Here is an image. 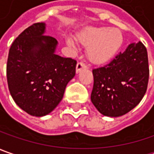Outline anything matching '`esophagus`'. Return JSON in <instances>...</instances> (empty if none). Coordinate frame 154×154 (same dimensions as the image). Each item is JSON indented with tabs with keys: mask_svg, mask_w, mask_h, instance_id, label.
<instances>
[{
	"mask_svg": "<svg viewBox=\"0 0 154 154\" xmlns=\"http://www.w3.org/2000/svg\"><path fill=\"white\" fill-rule=\"evenodd\" d=\"M87 68V65L83 63V62H78L77 64V67H76V71H77V73L78 72H80L82 70H84V69H86Z\"/></svg>",
	"mask_w": 154,
	"mask_h": 154,
	"instance_id": "34e87169",
	"label": "esophagus"
}]
</instances>
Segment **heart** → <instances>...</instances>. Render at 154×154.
Here are the masks:
<instances>
[{"label": "heart", "mask_w": 154, "mask_h": 154, "mask_svg": "<svg viewBox=\"0 0 154 154\" xmlns=\"http://www.w3.org/2000/svg\"><path fill=\"white\" fill-rule=\"evenodd\" d=\"M78 39L88 48V57L93 64H102L116 56L123 44V35L119 29L110 27H92L84 31ZM67 44L75 48V43L68 38Z\"/></svg>", "instance_id": "heart-1"}]
</instances>
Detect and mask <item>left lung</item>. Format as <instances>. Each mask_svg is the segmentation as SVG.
<instances>
[{"mask_svg":"<svg viewBox=\"0 0 154 154\" xmlns=\"http://www.w3.org/2000/svg\"><path fill=\"white\" fill-rule=\"evenodd\" d=\"M92 72V103L105 116H122L135 108L146 94L149 77L146 48L140 41L130 44L109 64Z\"/></svg>","mask_w":154,"mask_h":154,"instance_id":"obj_1","label":"left lung"}]
</instances>
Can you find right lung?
I'll use <instances>...</instances> for the list:
<instances>
[{
    "mask_svg": "<svg viewBox=\"0 0 154 154\" xmlns=\"http://www.w3.org/2000/svg\"><path fill=\"white\" fill-rule=\"evenodd\" d=\"M45 24L35 23L13 42L7 64V78L15 103L32 116L50 114L64 97L76 75L77 61L55 53L56 38L45 35Z\"/></svg>",
    "mask_w": 154,
    "mask_h": 154,
    "instance_id": "1",
    "label": "right lung"
}]
</instances>
